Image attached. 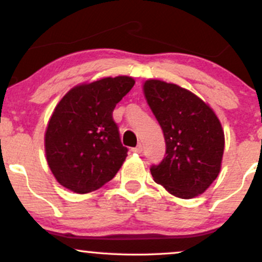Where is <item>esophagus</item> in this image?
Returning <instances> with one entry per match:
<instances>
[{
    "label": "esophagus",
    "instance_id": "esophagus-1",
    "mask_svg": "<svg viewBox=\"0 0 262 262\" xmlns=\"http://www.w3.org/2000/svg\"><path fill=\"white\" fill-rule=\"evenodd\" d=\"M132 151L137 152V154H140V152L143 151V145H141V144H139V145H137V146H135V148L132 149Z\"/></svg>",
    "mask_w": 262,
    "mask_h": 262
}]
</instances>
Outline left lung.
I'll return each mask as SVG.
<instances>
[{
  "label": "left lung",
  "instance_id": "8db88e82",
  "mask_svg": "<svg viewBox=\"0 0 262 262\" xmlns=\"http://www.w3.org/2000/svg\"><path fill=\"white\" fill-rule=\"evenodd\" d=\"M143 92L166 143L165 158L150 169L152 179L175 197L200 196L221 172L225 141L217 114L176 83L150 79Z\"/></svg>",
  "mask_w": 262,
  "mask_h": 262
}]
</instances>
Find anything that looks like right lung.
I'll return each instance as SVG.
<instances>
[{"instance_id":"right-lung-1","label":"right lung","mask_w":262,"mask_h":262,"mask_svg":"<svg viewBox=\"0 0 262 262\" xmlns=\"http://www.w3.org/2000/svg\"><path fill=\"white\" fill-rule=\"evenodd\" d=\"M130 76L102 77L74 86L54 108L44 135L48 166L62 187L79 194L96 191L116 176L127 158L116 104L130 91Z\"/></svg>"}]
</instances>
